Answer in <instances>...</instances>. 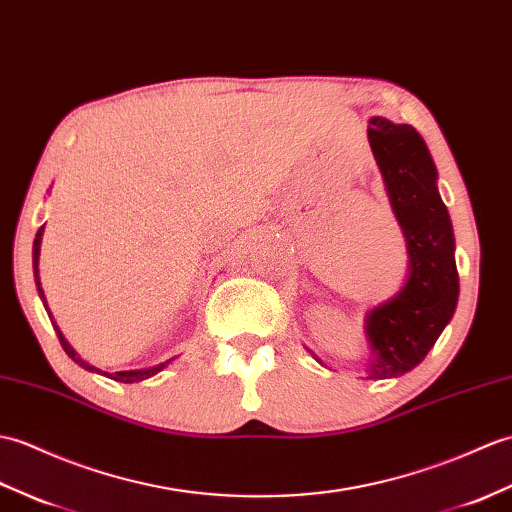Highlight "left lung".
I'll return each instance as SVG.
<instances>
[{"mask_svg":"<svg viewBox=\"0 0 512 512\" xmlns=\"http://www.w3.org/2000/svg\"><path fill=\"white\" fill-rule=\"evenodd\" d=\"M368 144L410 257L406 285L366 316V338L373 349L368 379H388L419 366L456 312V242L447 207L438 196L436 165L417 130L373 117Z\"/></svg>","mask_w":512,"mask_h":512,"instance_id":"left-lung-1","label":"left lung"}]
</instances>
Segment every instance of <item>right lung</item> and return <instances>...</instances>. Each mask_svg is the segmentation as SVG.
Listing matches in <instances>:
<instances>
[{
    "label": "right lung",
    "instance_id": "right-lung-1",
    "mask_svg": "<svg viewBox=\"0 0 512 512\" xmlns=\"http://www.w3.org/2000/svg\"><path fill=\"white\" fill-rule=\"evenodd\" d=\"M43 229H45V224L43 227L37 231V237H34V246H32V264H34V281H37V290H39V296L43 299V303H45V294H43V288H41V281H39V255H41V235H43ZM45 310H47V303H45ZM47 314H50V310H47ZM50 320H52V325H54V318H52V314H50ZM54 329H56V336H58V340H61V344H63V349H65V353L69 355L71 360H74L78 366H82L85 368V371H91V373H100V375H106V377H111V379H115V382H122V384H135V382H141V379H148V377H152V375H157L159 371H163L165 366H168L174 358H170V360H165L163 364H157V366H150V368H141V371H117V373H104V371H100V368H95L93 364H89V362H85L80 358V355L69 347V342L65 340V336L61 334V329H58L56 325H54Z\"/></svg>",
    "mask_w": 512,
    "mask_h": 512
}]
</instances>
